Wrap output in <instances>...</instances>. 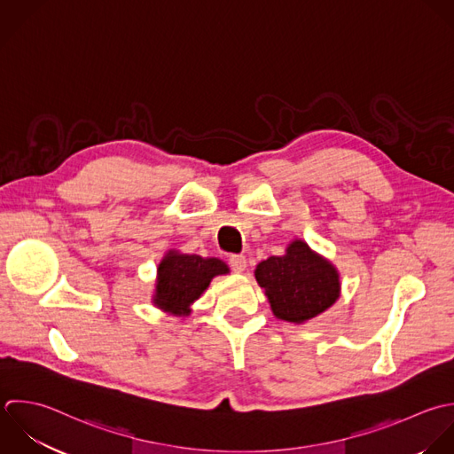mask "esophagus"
<instances>
[{
  "mask_svg": "<svg viewBox=\"0 0 454 454\" xmlns=\"http://www.w3.org/2000/svg\"><path fill=\"white\" fill-rule=\"evenodd\" d=\"M230 267L235 270V272H244L246 267H247V260L244 254H231L230 256Z\"/></svg>",
  "mask_w": 454,
  "mask_h": 454,
  "instance_id": "34e87169",
  "label": "esophagus"
}]
</instances>
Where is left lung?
<instances>
[{"instance_id":"obj_1","label":"left lung","mask_w":454,"mask_h":454,"mask_svg":"<svg viewBox=\"0 0 454 454\" xmlns=\"http://www.w3.org/2000/svg\"><path fill=\"white\" fill-rule=\"evenodd\" d=\"M254 278L265 290L272 313L292 324H304L329 309L341 290L336 267L304 240H294L283 256L260 262Z\"/></svg>"}]
</instances>
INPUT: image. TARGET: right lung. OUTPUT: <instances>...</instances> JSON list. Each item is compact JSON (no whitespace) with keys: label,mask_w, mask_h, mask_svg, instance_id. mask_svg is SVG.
I'll return each instance as SVG.
<instances>
[{"label":"right lung","mask_w":454,"mask_h":454,"mask_svg":"<svg viewBox=\"0 0 454 454\" xmlns=\"http://www.w3.org/2000/svg\"><path fill=\"white\" fill-rule=\"evenodd\" d=\"M219 258L168 251L157 267L153 304L171 315H189L191 304L201 297L215 276L228 274Z\"/></svg>","instance_id":"add662e5"}]
</instances>
